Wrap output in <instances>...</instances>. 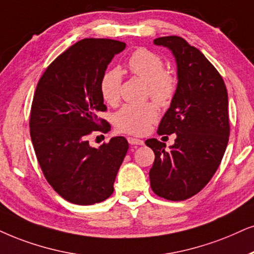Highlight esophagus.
<instances>
[{"label":"esophagus","instance_id":"obj_1","mask_svg":"<svg viewBox=\"0 0 254 254\" xmlns=\"http://www.w3.org/2000/svg\"><path fill=\"white\" fill-rule=\"evenodd\" d=\"M127 142H129L131 145H144V142L142 139H138V138L133 137H127Z\"/></svg>","mask_w":254,"mask_h":254}]
</instances>
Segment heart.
<instances>
[{"instance_id": "1", "label": "heart", "mask_w": 254, "mask_h": 254, "mask_svg": "<svg viewBox=\"0 0 254 254\" xmlns=\"http://www.w3.org/2000/svg\"><path fill=\"white\" fill-rule=\"evenodd\" d=\"M130 72L146 82V94L160 105L172 101L177 91L178 81L172 72L164 70L165 64L162 57L152 51L137 49L127 61ZM122 72L112 68L105 71L99 81V91L105 103L118 104L121 98ZM158 116V108L153 102L142 104H127L115 115V127L118 131L131 134H144L150 124Z\"/></svg>"}]
</instances>
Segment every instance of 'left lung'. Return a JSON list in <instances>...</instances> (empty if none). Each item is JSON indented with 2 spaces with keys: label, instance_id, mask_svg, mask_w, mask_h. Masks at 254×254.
<instances>
[{
  "label": "left lung",
  "instance_id": "left-lung-1",
  "mask_svg": "<svg viewBox=\"0 0 254 254\" xmlns=\"http://www.w3.org/2000/svg\"><path fill=\"white\" fill-rule=\"evenodd\" d=\"M153 43L175 56L178 86L157 131L176 133L175 144L168 150L156 138L145 142L155 152L150 184L159 197L185 200L211 181L225 153L230 136L227 90L210 61L184 38L164 36Z\"/></svg>",
  "mask_w": 254,
  "mask_h": 254
}]
</instances>
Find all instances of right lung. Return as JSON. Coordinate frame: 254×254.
<instances>
[{"mask_svg":"<svg viewBox=\"0 0 254 254\" xmlns=\"http://www.w3.org/2000/svg\"><path fill=\"white\" fill-rule=\"evenodd\" d=\"M125 47L108 38L78 41L48 66L36 86L29 122L35 153L48 183L72 204L92 205L110 197L129 149L121 136L99 147L88 140L95 131H110L98 117L107 110L99 81Z\"/></svg>","mask_w":254,"mask_h":254,"instance_id":"add662e5","label":"right lung"}]
</instances>
